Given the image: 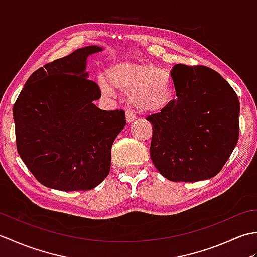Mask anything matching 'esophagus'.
I'll list each match as a JSON object with an SVG mask.
<instances>
[{
  "label": "esophagus",
  "mask_w": 257,
  "mask_h": 257,
  "mask_svg": "<svg viewBox=\"0 0 257 257\" xmlns=\"http://www.w3.org/2000/svg\"><path fill=\"white\" fill-rule=\"evenodd\" d=\"M135 120H136V116L133 112L130 111L125 112V121H127V123H132L135 121Z\"/></svg>",
  "instance_id": "1"
}]
</instances>
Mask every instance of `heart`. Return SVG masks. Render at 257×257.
<instances>
[{
  "label": "heart",
  "instance_id": "b5f03b06",
  "mask_svg": "<svg viewBox=\"0 0 257 257\" xmlns=\"http://www.w3.org/2000/svg\"><path fill=\"white\" fill-rule=\"evenodd\" d=\"M106 80L98 79L102 96L112 97L114 90L127 92V101L140 113H156L166 109L173 96V79L168 70L152 64L130 61L108 66Z\"/></svg>",
  "mask_w": 257,
  "mask_h": 257
}]
</instances>
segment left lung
Masks as SVG:
<instances>
[{"mask_svg":"<svg viewBox=\"0 0 257 257\" xmlns=\"http://www.w3.org/2000/svg\"><path fill=\"white\" fill-rule=\"evenodd\" d=\"M171 77L177 98L147 118L154 129L151 160L170 181L211 179L237 144L238 98L230 84L209 67L178 64Z\"/></svg>","mask_w":257,"mask_h":257,"instance_id":"obj_1","label":"left lung"}]
</instances>
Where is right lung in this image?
<instances>
[{"mask_svg":"<svg viewBox=\"0 0 257 257\" xmlns=\"http://www.w3.org/2000/svg\"><path fill=\"white\" fill-rule=\"evenodd\" d=\"M100 46L78 48L33 73L13 107L16 146L38 182L59 191L96 188L110 171L111 147L124 128L122 110H101L87 58Z\"/></svg>","mask_w":257,"mask_h":257,"instance_id":"1","label":"right lung"}]
</instances>
